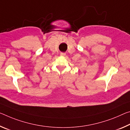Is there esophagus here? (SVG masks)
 Listing matches in <instances>:
<instances>
[{
  "label": "esophagus",
  "instance_id": "obj_1",
  "mask_svg": "<svg viewBox=\"0 0 130 130\" xmlns=\"http://www.w3.org/2000/svg\"><path fill=\"white\" fill-rule=\"evenodd\" d=\"M61 56H65V53H61Z\"/></svg>",
  "mask_w": 130,
  "mask_h": 130
}]
</instances>
